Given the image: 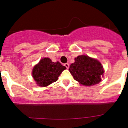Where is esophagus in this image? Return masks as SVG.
I'll list each match as a JSON object with an SVG mask.
<instances>
[{"instance_id":"34e87169","label":"esophagus","mask_w":128,"mask_h":128,"mask_svg":"<svg viewBox=\"0 0 128 128\" xmlns=\"http://www.w3.org/2000/svg\"><path fill=\"white\" fill-rule=\"evenodd\" d=\"M64 66H65L67 68H69V64H68V63H66V64H64Z\"/></svg>"}]
</instances>
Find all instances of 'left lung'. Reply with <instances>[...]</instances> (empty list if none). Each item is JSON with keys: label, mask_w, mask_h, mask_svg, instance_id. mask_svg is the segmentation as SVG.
Instances as JSON below:
<instances>
[{"label": "left lung", "mask_w": 128, "mask_h": 128, "mask_svg": "<svg viewBox=\"0 0 128 128\" xmlns=\"http://www.w3.org/2000/svg\"><path fill=\"white\" fill-rule=\"evenodd\" d=\"M74 61L70 65L69 72L80 84L92 86L101 81L104 70L98 60L87 55H80L75 58Z\"/></svg>", "instance_id": "left-lung-1"}]
</instances>
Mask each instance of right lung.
<instances>
[{"label":"right lung","mask_w":128,"mask_h":128,"mask_svg":"<svg viewBox=\"0 0 128 128\" xmlns=\"http://www.w3.org/2000/svg\"><path fill=\"white\" fill-rule=\"evenodd\" d=\"M65 69V66L58 61L54 62L49 58H44L34 67L32 77L37 86L44 87L56 81Z\"/></svg>","instance_id":"add662e5"}]
</instances>
